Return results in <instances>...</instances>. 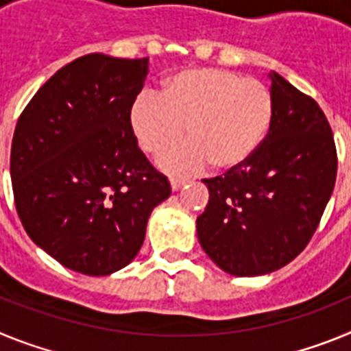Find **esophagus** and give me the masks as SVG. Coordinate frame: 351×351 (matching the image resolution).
Segmentation results:
<instances>
[{"mask_svg": "<svg viewBox=\"0 0 351 351\" xmlns=\"http://www.w3.org/2000/svg\"><path fill=\"white\" fill-rule=\"evenodd\" d=\"M184 184H186V179H179V178H172V179H170V188H172V191L181 190V188Z\"/></svg>", "mask_w": 351, "mask_h": 351, "instance_id": "obj_1", "label": "esophagus"}]
</instances>
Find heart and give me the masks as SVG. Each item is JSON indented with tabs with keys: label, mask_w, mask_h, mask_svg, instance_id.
<instances>
[{
	"label": "heart",
	"mask_w": 351,
	"mask_h": 351,
	"mask_svg": "<svg viewBox=\"0 0 351 351\" xmlns=\"http://www.w3.org/2000/svg\"><path fill=\"white\" fill-rule=\"evenodd\" d=\"M274 100L265 84L221 68H190L173 73L160 93H138L130 123L138 145L160 154L170 173L200 172L213 163L230 170L246 163L267 137Z\"/></svg>",
	"instance_id": "obj_1"
}]
</instances>
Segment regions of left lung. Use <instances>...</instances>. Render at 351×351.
I'll list each match as a JSON object with an SVG mask.
<instances>
[{"label":"left lung","instance_id":"1","mask_svg":"<svg viewBox=\"0 0 351 351\" xmlns=\"http://www.w3.org/2000/svg\"><path fill=\"white\" fill-rule=\"evenodd\" d=\"M274 114L253 156L225 176L204 179L200 246L232 276L285 267L308 246L332 195L337 153L320 105L272 71Z\"/></svg>","mask_w":351,"mask_h":351}]
</instances>
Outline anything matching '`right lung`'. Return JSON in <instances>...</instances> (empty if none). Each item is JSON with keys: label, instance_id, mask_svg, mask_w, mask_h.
<instances>
[{"label": "right lung", "instance_id": "obj_1", "mask_svg": "<svg viewBox=\"0 0 351 351\" xmlns=\"http://www.w3.org/2000/svg\"><path fill=\"white\" fill-rule=\"evenodd\" d=\"M147 68L149 58L82 56L56 71L17 121L10 176L19 218L31 241L71 271L126 267L153 209L172 193L130 123Z\"/></svg>", "mask_w": 351, "mask_h": 351}]
</instances>
